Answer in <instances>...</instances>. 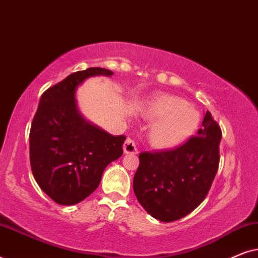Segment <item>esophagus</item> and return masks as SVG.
Wrapping results in <instances>:
<instances>
[{
	"mask_svg": "<svg viewBox=\"0 0 258 258\" xmlns=\"http://www.w3.org/2000/svg\"><path fill=\"white\" fill-rule=\"evenodd\" d=\"M123 150H124V154H137V144L134 140L128 139L124 142V146H123Z\"/></svg>",
	"mask_w": 258,
	"mask_h": 258,
	"instance_id": "34e87169",
	"label": "esophagus"
}]
</instances>
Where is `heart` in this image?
<instances>
[{"mask_svg":"<svg viewBox=\"0 0 258 258\" xmlns=\"http://www.w3.org/2000/svg\"><path fill=\"white\" fill-rule=\"evenodd\" d=\"M143 116L155 121L148 133V139L157 149H170L191 136L200 122L199 112L182 98L162 95L148 102Z\"/></svg>","mask_w":258,"mask_h":258,"instance_id":"1","label":"heart"}]
</instances>
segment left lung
<instances>
[{
	"instance_id": "obj_1",
	"label": "left lung",
	"mask_w": 258,
	"mask_h": 258,
	"mask_svg": "<svg viewBox=\"0 0 258 258\" xmlns=\"http://www.w3.org/2000/svg\"><path fill=\"white\" fill-rule=\"evenodd\" d=\"M221 139L220 125L207 111L197 136L182 146L140 154L133 186L148 214L162 222L177 221L203 202L218 169Z\"/></svg>"
}]
</instances>
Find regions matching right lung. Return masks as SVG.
Here are the masks:
<instances>
[{
    "instance_id": "right-lung-1",
    "label": "right lung",
    "mask_w": 258,
    "mask_h": 258,
    "mask_svg": "<svg viewBox=\"0 0 258 258\" xmlns=\"http://www.w3.org/2000/svg\"><path fill=\"white\" fill-rule=\"evenodd\" d=\"M104 68L70 74L42 94L29 134L31 171L56 203L73 206L100 185L109 163L123 154L125 136H112L80 114L76 89L93 76H111Z\"/></svg>"
}]
</instances>
